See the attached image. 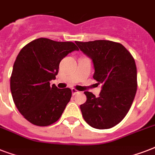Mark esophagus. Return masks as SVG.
Segmentation results:
<instances>
[{
  "instance_id": "esophagus-1",
  "label": "esophagus",
  "mask_w": 155,
  "mask_h": 155,
  "mask_svg": "<svg viewBox=\"0 0 155 155\" xmlns=\"http://www.w3.org/2000/svg\"><path fill=\"white\" fill-rule=\"evenodd\" d=\"M71 92H72V95L73 96H75V94H77V93H79V91H77V90L75 89V88H72V89H71Z\"/></svg>"
}]
</instances>
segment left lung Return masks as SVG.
Returning a JSON list of instances; mask_svg holds the SVG:
<instances>
[{
  "mask_svg": "<svg viewBox=\"0 0 155 155\" xmlns=\"http://www.w3.org/2000/svg\"><path fill=\"white\" fill-rule=\"evenodd\" d=\"M75 43L92 59L93 79L102 84L99 97L84 92L87 101L80 105L83 117L95 129H110L124 119L134 100L137 87L134 58L118 42L96 40Z\"/></svg>",
  "mask_w": 155,
  "mask_h": 155,
  "instance_id": "obj_1",
  "label": "left lung"
}]
</instances>
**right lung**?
Here are the masks:
<instances>
[{
	"label": "right lung",
	"mask_w": 155,
	"mask_h": 155,
	"mask_svg": "<svg viewBox=\"0 0 155 155\" xmlns=\"http://www.w3.org/2000/svg\"><path fill=\"white\" fill-rule=\"evenodd\" d=\"M78 47L71 42L40 38L21 50L10 77L13 102L24 117L38 126L56 122L70 101L71 90L59 89L50 81L55 79L60 61Z\"/></svg>",
	"instance_id": "add662e5"
}]
</instances>
